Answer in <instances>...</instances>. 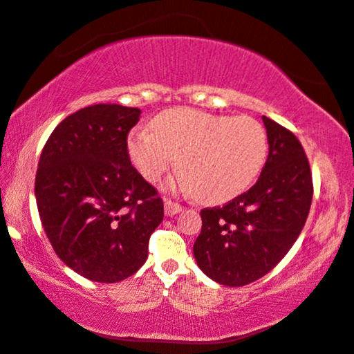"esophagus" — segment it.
Here are the masks:
<instances>
[{
    "label": "esophagus",
    "mask_w": 354,
    "mask_h": 354,
    "mask_svg": "<svg viewBox=\"0 0 354 354\" xmlns=\"http://www.w3.org/2000/svg\"><path fill=\"white\" fill-rule=\"evenodd\" d=\"M180 212H182L180 203L174 202L171 199H166L165 201V213H166V216H174V214H177V213H180Z\"/></svg>",
    "instance_id": "1"
}]
</instances>
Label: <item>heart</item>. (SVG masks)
Listing matches in <instances>:
<instances>
[{"instance_id": "1", "label": "heart", "mask_w": 354, "mask_h": 354, "mask_svg": "<svg viewBox=\"0 0 354 354\" xmlns=\"http://www.w3.org/2000/svg\"><path fill=\"white\" fill-rule=\"evenodd\" d=\"M127 149L147 182H158L178 163L182 188L202 202L219 203L255 182L268 157V135L249 116L180 107L155 118L152 130L135 129Z\"/></svg>"}]
</instances>
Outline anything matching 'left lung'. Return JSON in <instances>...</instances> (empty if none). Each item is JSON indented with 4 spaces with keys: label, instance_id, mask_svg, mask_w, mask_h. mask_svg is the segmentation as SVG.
<instances>
[{
    "label": "left lung",
    "instance_id": "8db88e82",
    "mask_svg": "<svg viewBox=\"0 0 354 354\" xmlns=\"http://www.w3.org/2000/svg\"><path fill=\"white\" fill-rule=\"evenodd\" d=\"M269 155L253 187L224 207L203 208L194 243L201 270L224 286H245L286 257L305 227L313 174L299 138L263 116Z\"/></svg>",
    "mask_w": 354,
    "mask_h": 354
}]
</instances>
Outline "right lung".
Here are the masks:
<instances>
[{
	"mask_svg": "<svg viewBox=\"0 0 354 354\" xmlns=\"http://www.w3.org/2000/svg\"><path fill=\"white\" fill-rule=\"evenodd\" d=\"M141 110L96 104L49 135L35 176L41 225L68 268L99 283L133 275L163 221V199L130 163L127 135Z\"/></svg>",
	"mask_w": 354,
	"mask_h": 354,
	"instance_id": "1",
	"label": "right lung"
}]
</instances>
